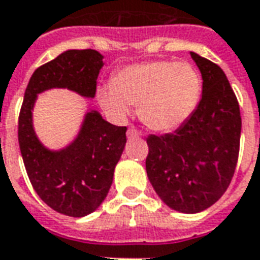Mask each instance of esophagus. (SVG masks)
I'll return each instance as SVG.
<instances>
[{"label":"esophagus","mask_w":260,"mask_h":260,"mask_svg":"<svg viewBox=\"0 0 260 260\" xmlns=\"http://www.w3.org/2000/svg\"><path fill=\"white\" fill-rule=\"evenodd\" d=\"M126 136H128V139H134V138H139L141 134L136 129H134V128H129V129L126 131Z\"/></svg>","instance_id":"1"}]
</instances>
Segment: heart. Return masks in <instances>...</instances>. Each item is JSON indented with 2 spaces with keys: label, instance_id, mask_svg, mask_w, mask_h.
Here are the masks:
<instances>
[{
  "label": "heart",
  "instance_id": "b5f03b06",
  "mask_svg": "<svg viewBox=\"0 0 260 260\" xmlns=\"http://www.w3.org/2000/svg\"><path fill=\"white\" fill-rule=\"evenodd\" d=\"M201 90V77L191 64L153 60L121 69L110 86L100 88L97 99L117 121L129 115L131 105H138V115L149 129L172 132L193 115Z\"/></svg>",
  "mask_w": 260,
  "mask_h": 260
}]
</instances>
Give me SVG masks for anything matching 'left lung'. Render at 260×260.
<instances>
[{"label":"left lung","instance_id":"1","mask_svg":"<svg viewBox=\"0 0 260 260\" xmlns=\"http://www.w3.org/2000/svg\"><path fill=\"white\" fill-rule=\"evenodd\" d=\"M203 77L193 115L173 134L146 139V173L174 211L196 214L217 203L231 183L241 139V112L231 84L215 63L190 52Z\"/></svg>","mask_w":260,"mask_h":260}]
</instances>
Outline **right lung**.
Segmentation results:
<instances>
[{
  "label": "right lung",
  "instance_id": "1",
  "mask_svg": "<svg viewBox=\"0 0 260 260\" xmlns=\"http://www.w3.org/2000/svg\"><path fill=\"white\" fill-rule=\"evenodd\" d=\"M103 59L92 49H70L36 69L19 114L18 141L29 180L50 208L69 217H86L105 200L124 152L126 128L110 124L90 108L73 141L60 149H50L36 135L32 111L38 95L53 88L94 99Z\"/></svg>",
  "mask_w": 260,
  "mask_h": 260
}]
</instances>
